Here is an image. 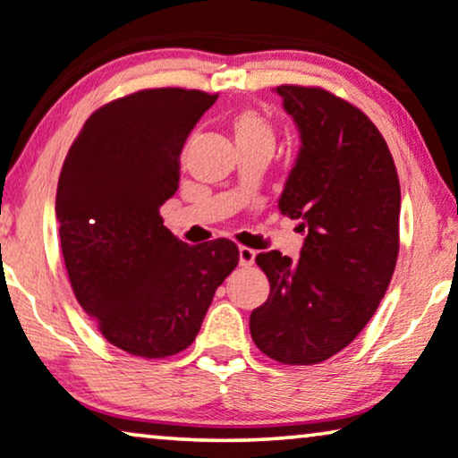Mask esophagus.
Returning <instances> with one entry per match:
<instances>
[{
	"label": "esophagus",
	"instance_id": "34e87169",
	"mask_svg": "<svg viewBox=\"0 0 458 458\" xmlns=\"http://www.w3.org/2000/svg\"><path fill=\"white\" fill-rule=\"evenodd\" d=\"M255 250L249 249V247H241L238 249V263H241L242 267H250L255 263Z\"/></svg>",
	"mask_w": 458,
	"mask_h": 458
}]
</instances>
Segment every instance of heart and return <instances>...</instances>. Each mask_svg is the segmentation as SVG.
Instances as JSON below:
<instances>
[{"label": "heart", "instance_id": "b5f03b06", "mask_svg": "<svg viewBox=\"0 0 458 458\" xmlns=\"http://www.w3.org/2000/svg\"><path fill=\"white\" fill-rule=\"evenodd\" d=\"M232 132H234L236 145H269L276 143L274 124L269 122L267 115L257 112L253 107H242L232 115L230 120Z\"/></svg>", "mask_w": 458, "mask_h": 458}]
</instances>
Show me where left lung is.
Returning a JSON list of instances; mask_svg holds the SVG:
<instances>
[{
    "label": "left lung",
    "instance_id": "1",
    "mask_svg": "<svg viewBox=\"0 0 458 458\" xmlns=\"http://www.w3.org/2000/svg\"><path fill=\"white\" fill-rule=\"evenodd\" d=\"M301 132L278 208L307 232L299 261L255 257L269 296L250 313L253 343L284 365H315L373 318L398 257L401 184L376 124L319 87H276Z\"/></svg>",
    "mask_w": 458,
    "mask_h": 458
}]
</instances>
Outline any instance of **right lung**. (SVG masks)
<instances>
[{
	"label": "right lung",
	"mask_w": 458,
	"mask_h": 458,
	"mask_svg": "<svg viewBox=\"0 0 458 458\" xmlns=\"http://www.w3.org/2000/svg\"><path fill=\"white\" fill-rule=\"evenodd\" d=\"M216 99L167 87L109 101L64 159L55 216L70 284L103 338L128 355L164 359L191 346L238 266L232 241L191 247L159 216L178 191L184 140Z\"/></svg>",
	"instance_id": "add662e5"
}]
</instances>
